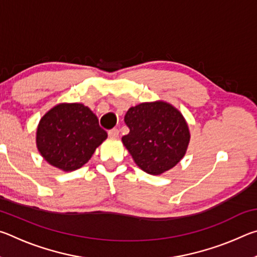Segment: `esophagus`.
<instances>
[{
    "mask_svg": "<svg viewBox=\"0 0 257 257\" xmlns=\"http://www.w3.org/2000/svg\"><path fill=\"white\" fill-rule=\"evenodd\" d=\"M108 136H110L111 138H116L119 136V130L118 129H111V130H108Z\"/></svg>",
    "mask_w": 257,
    "mask_h": 257,
    "instance_id": "34e87169",
    "label": "esophagus"
}]
</instances>
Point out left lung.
Segmentation results:
<instances>
[{
  "label": "left lung",
  "instance_id": "8db88e82",
  "mask_svg": "<svg viewBox=\"0 0 257 257\" xmlns=\"http://www.w3.org/2000/svg\"><path fill=\"white\" fill-rule=\"evenodd\" d=\"M130 132L122 143L139 168L153 176L162 175L180 162L190 141L181 112L164 101L132 106L124 115Z\"/></svg>",
  "mask_w": 257,
  "mask_h": 257
}]
</instances>
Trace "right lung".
<instances>
[{"label": "right lung", "instance_id": "right-lung-1", "mask_svg": "<svg viewBox=\"0 0 257 257\" xmlns=\"http://www.w3.org/2000/svg\"><path fill=\"white\" fill-rule=\"evenodd\" d=\"M107 138L98 119L81 103H60L47 111L36 130V146L47 163L70 172L81 168Z\"/></svg>", "mask_w": 257, "mask_h": 257}]
</instances>
